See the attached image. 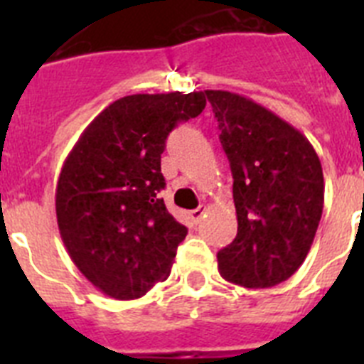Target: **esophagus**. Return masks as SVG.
Masks as SVG:
<instances>
[{"label": "esophagus", "instance_id": "obj_1", "mask_svg": "<svg viewBox=\"0 0 364 364\" xmlns=\"http://www.w3.org/2000/svg\"><path fill=\"white\" fill-rule=\"evenodd\" d=\"M189 215H191V220L195 222V224H198V222L202 220V215H204V210H202V208H197V210H193Z\"/></svg>", "mask_w": 364, "mask_h": 364}]
</instances>
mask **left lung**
<instances>
[{"label":"left lung","mask_w":364,"mask_h":364,"mask_svg":"<svg viewBox=\"0 0 364 364\" xmlns=\"http://www.w3.org/2000/svg\"><path fill=\"white\" fill-rule=\"evenodd\" d=\"M233 175L237 235L218 272L244 288H272L304 262L324 204L321 160L308 138L253 100L205 91Z\"/></svg>","instance_id":"left-lung-1"}]
</instances>
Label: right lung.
<instances>
[{"instance_id": "add662e5", "label": "right lung", "mask_w": 364, "mask_h": 364, "mask_svg": "<svg viewBox=\"0 0 364 364\" xmlns=\"http://www.w3.org/2000/svg\"><path fill=\"white\" fill-rule=\"evenodd\" d=\"M204 107L202 91L124 96L87 125L63 162L58 228L76 268L102 294L131 301L169 277L188 228L159 197L160 156L169 133Z\"/></svg>"}]
</instances>
